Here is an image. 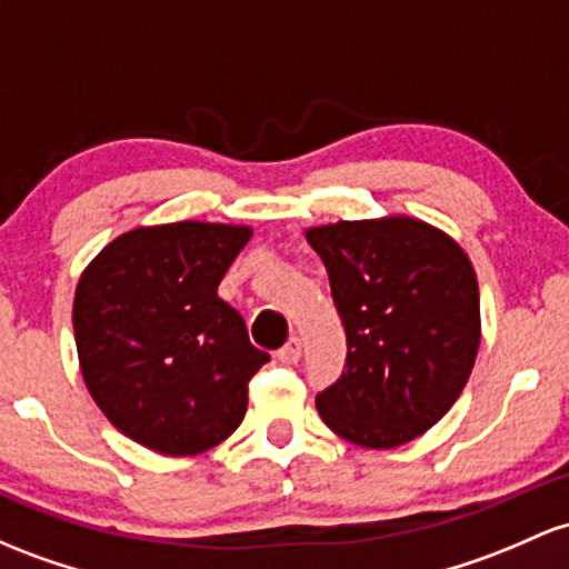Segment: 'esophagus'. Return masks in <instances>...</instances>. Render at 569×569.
<instances>
[{
    "label": "esophagus",
    "instance_id": "34e87169",
    "mask_svg": "<svg viewBox=\"0 0 569 569\" xmlns=\"http://www.w3.org/2000/svg\"><path fill=\"white\" fill-rule=\"evenodd\" d=\"M299 356H302V342H299L297 337H291V340L278 351V359L283 361V365H297Z\"/></svg>",
    "mask_w": 569,
    "mask_h": 569
}]
</instances>
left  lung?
I'll return each instance as SVG.
<instances>
[{
	"label": "left lung",
	"mask_w": 569,
	"mask_h": 569,
	"mask_svg": "<svg viewBox=\"0 0 569 569\" xmlns=\"http://www.w3.org/2000/svg\"><path fill=\"white\" fill-rule=\"evenodd\" d=\"M329 272L346 327V367L316 397L323 423L365 448H397L457 402L480 346L470 259L408 216L337 221L305 232Z\"/></svg>",
	"instance_id": "8db88e82"
}]
</instances>
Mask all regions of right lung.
Instances as JSON below:
<instances>
[{
	"mask_svg": "<svg viewBox=\"0 0 569 569\" xmlns=\"http://www.w3.org/2000/svg\"><path fill=\"white\" fill-rule=\"evenodd\" d=\"M248 227L178 221L116 237L80 274L72 327L93 402L118 432L167 457L227 440L270 353L218 283Z\"/></svg>",
	"mask_w": 569,
	"mask_h": 569,
	"instance_id": "obj_1",
	"label": "right lung"
}]
</instances>
